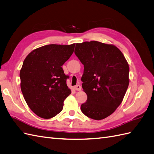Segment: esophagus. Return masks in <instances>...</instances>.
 <instances>
[{"instance_id":"34e87169","label":"esophagus","mask_w":154,"mask_h":154,"mask_svg":"<svg viewBox=\"0 0 154 154\" xmlns=\"http://www.w3.org/2000/svg\"><path fill=\"white\" fill-rule=\"evenodd\" d=\"M74 89L75 90H76V91H80L82 88H81V86H80V85H76V86H74Z\"/></svg>"}]
</instances>
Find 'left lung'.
<instances>
[{"label":"left lung","mask_w":154,"mask_h":154,"mask_svg":"<svg viewBox=\"0 0 154 154\" xmlns=\"http://www.w3.org/2000/svg\"><path fill=\"white\" fill-rule=\"evenodd\" d=\"M74 53L84 64L81 80L87 94L80 109L88 117L101 120L113 112L129 84V66L117 47L96 41L76 43Z\"/></svg>","instance_id":"8db88e82"}]
</instances>
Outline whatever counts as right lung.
Returning a JSON list of instances; mask_svg holds the SVG:
<instances>
[{"label": "right lung", "instance_id": "add662e5", "mask_svg": "<svg viewBox=\"0 0 154 154\" xmlns=\"http://www.w3.org/2000/svg\"><path fill=\"white\" fill-rule=\"evenodd\" d=\"M75 44H51L31 52L20 72L21 90L34 113L51 119L63 110L64 100L71 94L66 85L69 76L62 66L74 52Z\"/></svg>", "mask_w": 154, "mask_h": 154}]
</instances>
